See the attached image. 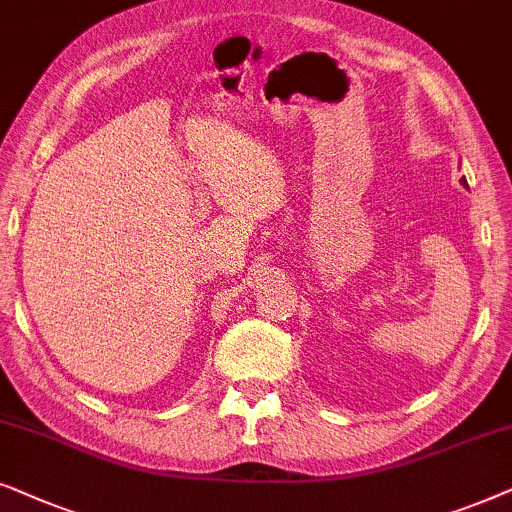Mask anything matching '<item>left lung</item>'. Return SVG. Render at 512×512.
I'll return each mask as SVG.
<instances>
[{
	"label": "left lung",
	"mask_w": 512,
	"mask_h": 512,
	"mask_svg": "<svg viewBox=\"0 0 512 512\" xmlns=\"http://www.w3.org/2000/svg\"><path fill=\"white\" fill-rule=\"evenodd\" d=\"M463 185H466V180H463Z\"/></svg>",
	"instance_id": "1"
}]
</instances>
